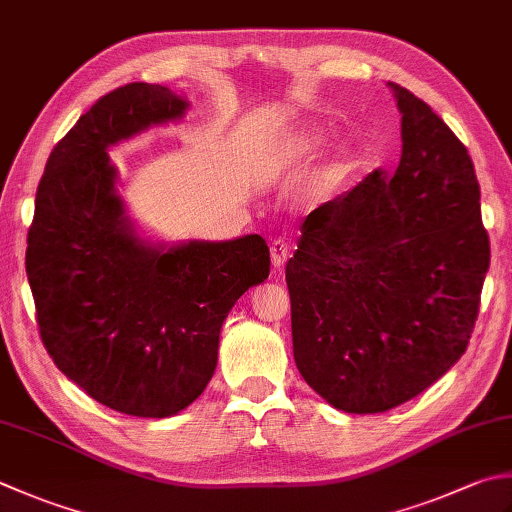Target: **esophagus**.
Segmentation results:
<instances>
[{
    "label": "esophagus",
    "instance_id": "1",
    "mask_svg": "<svg viewBox=\"0 0 512 512\" xmlns=\"http://www.w3.org/2000/svg\"><path fill=\"white\" fill-rule=\"evenodd\" d=\"M288 255H290V246L286 239H275V242L270 244V259H273L275 268H282L286 264Z\"/></svg>",
    "mask_w": 512,
    "mask_h": 512
}]
</instances>
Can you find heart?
<instances>
[{
  "mask_svg": "<svg viewBox=\"0 0 512 512\" xmlns=\"http://www.w3.org/2000/svg\"><path fill=\"white\" fill-rule=\"evenodd\" d=\"M326 148V137L322 130L308 128V130H297V133L284 137L282 142L275 144L266 157V168L270 173H290V170L302 168L304 164L313 162V159L322 153ZM346 173V166H337L330 170L326 179V186L333 188L342 175Z\"/></svg>",
  "mask_w": 512,
  "mask_h": 512,
  "instance_id": "1",
  "label": "heart"
}]
</instances>
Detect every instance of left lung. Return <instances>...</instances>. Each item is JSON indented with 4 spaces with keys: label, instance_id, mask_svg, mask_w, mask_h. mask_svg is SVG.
<instances>
[{
    "label": "left lung",
    "instance_id": "8db88e82",
    "mask_svg": "<svg viewBox=\"0 0 512 512\" xmlns=\"http://www.w3.org/2000/svg\"><path fill=\"white\" fill-rule=\"evenodd\" d=\"M402 113L393 177L315 208L286 264L293 353L306 384L344 413H384L466 353L490 242L473 159L444 119L390 84Z\"/></svg>",
    "mask_w": 512,
    "mask_h": 512
}]
</instances>
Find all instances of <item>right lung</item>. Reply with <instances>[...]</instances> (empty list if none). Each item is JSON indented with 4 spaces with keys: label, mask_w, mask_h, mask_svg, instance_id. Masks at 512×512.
<instances>
[{
    "label": "right lung",
    "mask_w": 512,
    "mask_h": 512,
    "mask_svg": "<svg viewBox=\"0 0 512 512\" xmlns=\"http://www.w3.org/2000/svg\"><path fill=\"white\" fill-rule=\"evenodd\" d=\"M186 99L133 82L99 97L50 153L26 275L55 366L99 404L170 417L204 393L230 308L270 273L266 239L153 246L135 235L108 146L173 122Z\"/></svg>",
    "instance_id": "add662e5"
}]
</instances>
